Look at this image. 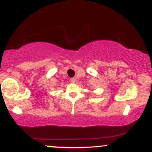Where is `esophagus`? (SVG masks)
<instances>
[{
	"label": "esophagus",
	"instance_id": "34e87169",
	"mask_svg": "<svg viewBox=\"0 0 152 152\" xmlns=\"http://www.w3.org/2000/svg\"><path fill=\"white\" fill-rule=\"evenodd\" d=\"M71 83H75V82H76V78H71Z\"/></svg>",
	"mask_w": 152,
	"mask_h": 152
}]
</instances>
